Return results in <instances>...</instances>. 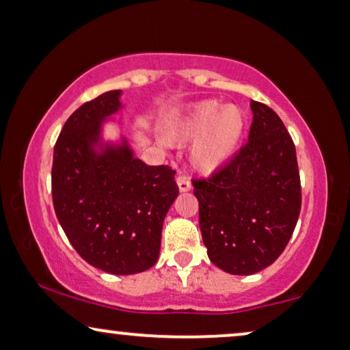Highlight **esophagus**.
Segmentation results:
<instances>
[{"label":"esophagus","mask_w":350,"mask_h":350,"mask_svg":"<svg viewBox=\"0 0 350 350\" xmlns=\"http://www.w3.org/2000/svg\"><path fill=\"white\" fill-rule=\"evenodd\" d=\"M176 185H178V189L181 193H186L191 189V181H189L188 176L185 175H180L178 178H176Z\"/></svg>","instance_id":"34e87169"}]
</instances>
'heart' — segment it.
<instances>
[{
  "mask_svg": "<svg viewBox=\"0 0 350 350\" xmlns=\"http://www.w3.org/2000/svg\"><path fill=\"white\" fill-rule=\"evenodd\" d=\"M246 114L236 106H221L217 99H202L167 122L164 135L170 143L195 142L189 149L194 170L212 175L228 164L241 146Z\"/></svg>",
  "mask_w": 350,
  "mask_h": 350,
  "instance_id": "heart-1",
  "label": "heart"
}]
</instances>
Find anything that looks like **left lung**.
Here are the masks:
<instances>
[{
    "mask_svg": "<svg viewBox=\"0 0 350 350\" xmlns=\"http://www.w3.org/2000/svg\"><path fill=\"white\" fill-rule=\"evenodd\" d=\"M249 142L224 169L193 180L199 226L214 265L254 275L284 251L301 212L296 148L278 114L251 101Z\"/></svg>",
    "mask_w": 350,
    "mask_h": 350,
    "instance_id": "obj_1",
    "label": "left lung"
}]
</instances>
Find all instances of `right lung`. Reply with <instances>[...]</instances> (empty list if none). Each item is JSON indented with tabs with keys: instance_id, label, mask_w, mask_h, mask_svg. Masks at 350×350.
Returning a JSON list of instances; mask_svg holds the SVG:
<instances>
[{
	"instance_id": "1",
	"label": "right lung",
	"mask_w": 350,
	"mask_h": 350,
	"mask_svg": "<svg viewBox=\"0 0 350 350\" xmlns=\"http://www.w3.org/2000/svg\"><path fill=\"white\" fill-rule=\"evenodd\" d=\"M120 90L85 103L54 146L51 193L56 217L83 260L112 275L157 262L164 219L178 196L175 170L146 165L126 143H103V122L122 107Z\"/></svg>"
}]
</instances>
